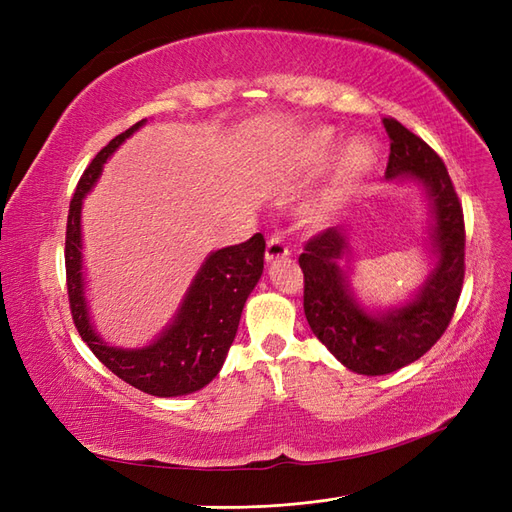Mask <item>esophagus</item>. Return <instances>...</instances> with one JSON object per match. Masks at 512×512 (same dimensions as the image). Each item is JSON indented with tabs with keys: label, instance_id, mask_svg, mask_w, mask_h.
Here are the masks:
<instances>
[{
	"label": "esophagus",
	"instance_id": "esophagus-1",
	"mask_svg": "<svg viewBox=\"0 0 512 512\" xmlns=\"http://www.w3.org/2000/svg\"><path fill=\"white\" fill-rule=\"evenodd\" d=\"M288 254H290V250H288V245L284 243V237L280 235V232H275V235H271L269 241H267V252H265L267 262H275L280 258H286Z\"/></svg>",
	"mask_w": 512,
	"mask_h": 512
}]
</instances>
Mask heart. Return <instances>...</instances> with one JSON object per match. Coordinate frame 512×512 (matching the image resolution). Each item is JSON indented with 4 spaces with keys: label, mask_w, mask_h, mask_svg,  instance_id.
<instances>
[{
    "label": "heart",
    "mask_w": 512,
    "mask_h": 512,
    "mask_svg": "<svg viewBox=\"0 0 512 512\" xmlns=\"http://www.w3.org/2000/svg\"><path fill=\"white\" fill-rule=\"evenodd\" d=\"M333 147V136L327 130H320L316 132L312 138H309V143L299 151L297 156V166H312V164H322L324 160L329 158ZM376 162V149L365 138H356L352 141L346 151L342 160H339L337 166V175H335V183H333V190H331V198H337L346 194L348 190L354 188V183L359 181L367 170L374 166Z\"/></svg>",
    "instance_id": "heart-1"
}]
</instances>
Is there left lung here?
Instances as JSON below:
<instances>
[{"label":"left lung","instance_id":"1","mask_svg":"<svg viewBox=\"0 0 512 512\" xmlns=\"http://www.w3.org/2000/svg\"><path fill=\"white\" fill-rule=\"evenodd\" d=\"M382 123L391 138L386 177L421 181L431 198L436 269L408 305L371 316L354 301L339 267L348 250L344 228L322 230L299 256L309 329L339 363L365 376L391 374L421 359L451 322L466 275L463 209L442 158L397 119Z\"/></svg>","mask_w":512,"mask_h":512}]
</instances>
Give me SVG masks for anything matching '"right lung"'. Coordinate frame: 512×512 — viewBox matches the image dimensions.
Returning a JSON list of instances; mask_svg holds the SVG:
<instances>
[{
    "mask_svg": "<svg viewBox=\"0 0 512 512\" xmlns=\"http://www.w3.org/2000/svg\"><path fill=\"white\" fill-rule=\"evenodd\" d=\"M143 123L145 119L134 123L100 149L76 185L66 226L68 301L76 331L117 378L149 395L177 397L203 389L222 369L239 329L243 305L265 267V237L256 232L245 243L213 252L185 294L175 322L151 346L121 350L104 344L91 327L85 303L81 207L83 198L100 177L104 162Z\"/></svg>",
    "mask_w": 512,
    "mask_h": 512,
    "instance_id": "obj_1",
    "label": "right lung"
}]
</instances>
